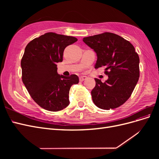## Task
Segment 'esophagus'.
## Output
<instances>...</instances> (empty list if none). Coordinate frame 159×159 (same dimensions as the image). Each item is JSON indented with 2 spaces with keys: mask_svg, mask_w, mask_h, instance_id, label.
Here are the masks:
<instances>
[{
  "mask_svg": "<svg viewBox=\"0 0 159 159\" xmlns=\"http://www.w3.org/2000/svg\"><path fill=\"white\" fill-rule=\"evenodd\" d=\"M87 78H88L87 76H81V77H80V81H83L85 80Z\"/></svg>",
  "mask_w": 159,
  "mask_h": 159,
  "instance_id": "esophagus-1",
  "label": "esophagus"
}]
</instances>
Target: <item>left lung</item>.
Here are the masks:
<instances>
[{
	"label": "left lung",
	"mask_w": 159,
	"mask_h": 159,
	"mask_svg": "<svg viewBox=\"0 0 159 159\" xmlns=\"http://www.w3.org/2000/svg\"><path fill=\"white\" fill-rule=\"evenodd\" d=\"M97 54L95 68L105 66L108 79L102 83L95 78L91 91L94 104L109 110L121 106L130 98L139 78V57L127 40L111 32L83 38Z\"/></svg>",
	"instance_id": "8db88e82"
}]
</instances>
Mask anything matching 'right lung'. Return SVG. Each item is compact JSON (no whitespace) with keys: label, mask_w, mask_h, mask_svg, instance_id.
<instances>
[{"label":"right lung","mask_w":159,"mask_h":159,"mask_svg":"<svg viewBox=\"0 0 159 159\" xmlns=\"http://www.w3.org/2000/svg\"><path fill=\"white\" fill-rule=\"evenodd\" d=\"M78 39L48 32L34 38L25 48L21 60L22 80L34 101L44 109L58 111L70 103L69 92L79 83L78 75L66 77L57 72L66 48Z\"/></svg>","instance_id":"add662e5"}]
</instances>
